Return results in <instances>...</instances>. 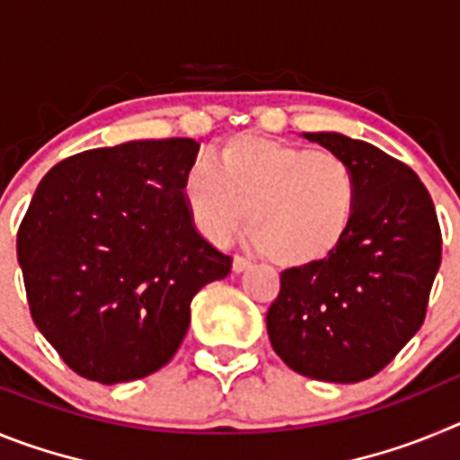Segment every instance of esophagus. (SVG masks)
<instances>
[{"mask_svg": "<svg viewBox=\"0 0 460 460\" xmlns=\"http://www.w3.org/2000/svg\"><path fill=\"white\" fill-rule=\"evenodd\" d=\"M251 260H246V258H242V255H234L233 258V271L234 274H242V271H249L251 270Z\"/></svg>", "mask_w": 460, "mask_h": 460, "instance_id": "34e87169", "label": "esophagus"}]
</instances>
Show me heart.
<instances>
[{
	"mask_svg": "<svg viewBox=\"0 0 460 460\" xmlns=\"http://www.w3.org/2000/svg\"><path fill=\"white\" fill-rule=\"evenodd\" d=\"M193 165L181 198L198 233L226 243L251 209L253 242L280 267H313L339 251L357 217L359 186L343 158L265 136H237Z\"/></svg>",
	"mask_w": 460,
	"mask_h": 460,
	"instance_id": "1",
	"label": "heart"
}]
</instances>
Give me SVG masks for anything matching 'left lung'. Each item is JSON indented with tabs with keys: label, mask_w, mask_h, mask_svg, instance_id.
<instances>
[{
	"label": "left lung",
	"mask_w": 460,
	"mask_h": 460,
	"mask_svg": "<svg viewBox=\"0 0 460 460\" xmlns=\"http://www.w3.org/2000/svg\"><path fill=\"white\" fill-rule=\"evenodd\" d=\"M304 137L350 165L357 217L332 258L280 274L267 332L292 371L359 382L387 367L424 324L440 270V226L429 190L405 164L343 133Z\"/></svg>",
	"instance_id": "left-lung-1"
}]
</instances>
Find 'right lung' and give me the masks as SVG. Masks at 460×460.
<instances>
[{
  "label": "right lung",
  "instance_id": "obj_1",
  "mask_svg": "<svg viewBox=\"0 0 460 460\" xmlns=\"http://www.w3.org/2000/svg\"><path fill=\"white\" fill-rule=\"evenodd\" d=\"M198 149L190 137L89 149L36 186L18 262L34 324L78 376L117 385L165 367L193 296L230 274L181 198Z\"/></svg>",
  "mask_w": 460,
  "mask_h": 460
}]
</instances>
